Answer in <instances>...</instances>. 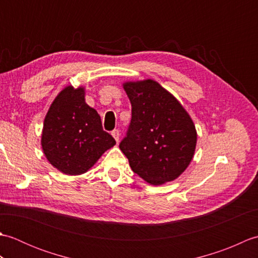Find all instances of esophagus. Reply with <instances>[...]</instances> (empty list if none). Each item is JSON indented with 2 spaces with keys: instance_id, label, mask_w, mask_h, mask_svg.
I'll list each match as a JSON object with an SVG mask.
<instances>
[{
  "instance_id": "obj_1",
  "label": "esophagus",
  "mask_w": 258,
  "mask_h": 258,
  "mask_svg": "<svg viewBox=\"0 0 258 258\" xmlns=\"http://www.w3.org/2000/svg\"><path fill=\"white\" fill-rule=\"evenodd\" d=\"M112 135H113V138L115 139V141L118 142V140H119V135H120L119 131H118V130H114L113 132H112Z\"/></svg>"
}]
</instances>
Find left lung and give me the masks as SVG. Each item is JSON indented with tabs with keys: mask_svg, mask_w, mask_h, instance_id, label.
<instances>
[{
	"mask_svg": "<svg viewBox=\"0 0 258 258\" xmlns=\"http://www.w3.org/2000/svg\"><path fill=\"white\" fill-rule=\"evenodd\" d=\"M132 118L119 149L131 168L146 182L160 185L177 178L193 158V120L172 94L155 81L125 83Z\"/></svg>",
	"mask_w": 258,
	"mask_h": 258,
	"instance_id": "left-lung-1",
	"label": "left lung"
}]
</instances>
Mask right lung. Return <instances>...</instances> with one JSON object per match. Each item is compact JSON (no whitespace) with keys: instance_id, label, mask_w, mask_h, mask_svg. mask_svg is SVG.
Instances as JSON below:
<instances>
[{"instance_id":"right-lung-1","label":"right lung","mask_w":258,"mask_h":258,"mask_svg":"<svg viewBox=\"0 0 258 258\" xmlns=\"http://www.w3.org/2000/svg\"><path fill=\"white\" fill-rule=\"evenodd\" d=\"M101 116L84 100V90L69 86L54 100L44 119L42 147L54 167L68 175L85 173L115 145Z\"/></svg>"}]
</instances>
